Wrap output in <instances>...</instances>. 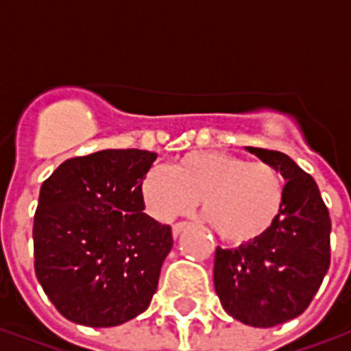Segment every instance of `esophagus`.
Wrapping results in <instances>:
<instances>
[{"instance_id":"34e87169","label":"esophagus","mask_w":351,"mask_h":351,"mask_svg":"<svg viewBox=\"0 0 351 351\" xmlns=\"http://www.w3.org/2000/svg\"><path fill=\"white\" fill-rule=\"evenodd\" d=\"M188 228H190V223H188V221H178V223L173 226V237H178L180 233H182L184 229H188Z\"/></svg>"}]
</instances>
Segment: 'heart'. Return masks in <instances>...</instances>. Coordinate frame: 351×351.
<instances>
[{
    "mask_svg": "<svg viewBox=\"0 0 351 351\" xmlns=\"http://www.w3.org/2000/svg\"><path fill=\"white\" fill-rule=\"evenodd\" d=\"M146 213L158 221L201 213L223 243L261 241L276 226L286 203V178L267 161H246L228 152H191L173 169L156 165L141 182Z\"/></svg>",
    "mask_w": 351,
    "mask_h": 351,
    "instance_id": "heart-1",
    "label": "heart"
}]
</instances>
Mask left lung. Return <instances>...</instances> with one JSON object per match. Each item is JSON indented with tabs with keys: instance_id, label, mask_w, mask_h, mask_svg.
Listing matches in <instances>:
<instances>
[{
	"instance_id": "obj_1",
	"label": "left lung",
	"mask_w": 351,
	"mask_h": 351,
	"mask_svg": "<svg viewBox=\"0 0 351 351\" xmlns=\"http://www.w3.org/2000/svg\"><path fill=\"white\" fill-rule=\"evenodd\" d=\"M286 178V203L261 241L216 248L214 287L229 316L252 327H274L301 316L331 263V218L316 180L289 156L248 146Z\"/></svg>"
}]
</instances>
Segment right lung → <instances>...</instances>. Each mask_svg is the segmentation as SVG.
I'll return each instance as SVG.
<instances>
[{"instance_id":"right-lung-1","label":"right lung","mask_w":351,"mask_h":351,"mask_svg":"<svg viewBox=\"0 0 351 351\" xmlns=\"http://www.w3.org/2000/svg\"><path fill=\"white\" fill-rule=\"evenodd\" d=\"M158 154L101 150L64 161L43 182L34 218L35 276L75 324L114 327L148 308L171 226L145 214L143 176Z\"/></svg>"}]
</instances>
